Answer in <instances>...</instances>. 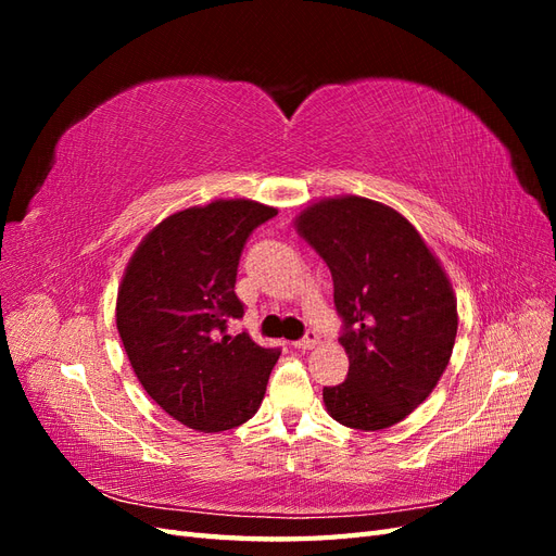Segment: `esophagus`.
<instances>
[{
  "label": "esophagus",
  "mask_w": 556,
  "mask_h": 556,
  "mask_svg": "<svg viewBox=\"0 0 556 556\" xmlns=\"http://www.w3.org/2000/svg\"><path fill=\"white\" fill-rule=\"evenodd\" d=\"M319 343V339H317V333L315 331H306V336L304 339H299V341H294L292 345L294 348H299V350H313L315 345Z\"/></svg>",
  "instance_id": "34e87169"
}]
</instances>
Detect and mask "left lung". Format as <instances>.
<instances>
[{
    "mask_svg": "<svg viewBox=\"0 0 556 556\" xmlns=\"http://www.w3.org/2000/svg\"><path fill=\"white\" fill-rule=\"evenodd\" d=\"M329 266L343 319L348 380L325 387L327 413L378 431L439 384L457 339V296L439 257L399 211L366 197L315 201L294 220Z\"/></svg>",
    "mask_w": 556,
    "mask_h": 556,
    "instance_id": "8db88e82",
    "label": "left lung"
}]
</instances>
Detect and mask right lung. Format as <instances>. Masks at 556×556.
Returning <instances> with one entry per match:
<instances>
[{"label": "right lung", "instance_id": "obj_1", "mask_svg": "<svg viewBox=\"0 0 556 556\" xmlns=\"http://www.w3.org/2000/svg\"><path fill=\"white\" fill-rule=\"evenodd\" d=\"M278 211L250 199H215L178 211L146 233L117 290L115 323L148 396L180 425L215 433L257 413L280 350L243 331L233 285L252 229Z\"/></svg>", "mask_w": 556, "mask_h": 556}]
</instances>
